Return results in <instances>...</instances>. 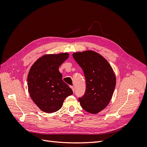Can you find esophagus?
Returning a JSON list of instances; mask_svg holds the SVG:
<instances>
[{
    "label": "esophagus",
    "mask_w": 147,
    "mask_h": 147,
    "mask_svg": "<svg viewBox=\"0 0 147 147\" xmlns=\"http://www.w3.org/2000/svg\"><path fill=\"white\" fill-rule=\"evenodd\" d=\"M70 88H72V90L73 92H74V91H75V90H74V86H70Z\"/></svg>",
    "instance_id": "obj_1"
}]
</instances>
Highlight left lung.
I'll use <instances>...</instances> for the list:
<instances>
[{"label": "left lung", "mask_w": 147, "mask_h": 147, "mask_svg": "<svg viewBox=\"0 0 147 147\" xmlns=\"http://www.w3.org/2000/svg\"><path fill=\"white\" fill-rule=\"evenodd\" d=\"M81 67L86 78L84 95L78 100L86 112L96 114L109 104L116 86V76L106 59L94 51L87 50L72 54Z\"/></svg>", "instance_id": "obj_1"}]
</instances>
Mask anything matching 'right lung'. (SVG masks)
Instances as JSON below:
<instances>
[{
  "label": "right lung",
  "mask_w": 147,
  "mask_h": 147,
  "mask_svg": "<svg viewBox=\"0 0 147 147\" xmlns=\"http://www.w3.org/2000/svg\"><path fill=\"white\" fill-rule=\"evenodd\" d=\"M68 53L42 56L31 66L28 75L30 98L43 112H57L73 91L62 78L59 67L68 58Z\"/></svg>",
  "instance_id": "add662e5"
}]
</instances>
